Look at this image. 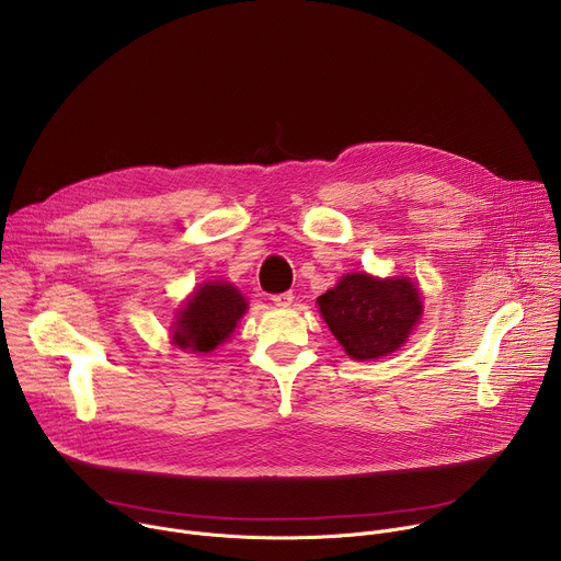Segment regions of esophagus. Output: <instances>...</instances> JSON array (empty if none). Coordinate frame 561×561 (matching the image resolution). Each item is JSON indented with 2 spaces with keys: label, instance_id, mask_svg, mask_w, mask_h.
<instances>
[{
  "label": "esophagus",
  "instance_id": "34e87169",
  "mask_svg": "<svg viewBox=\"0 0 561 561\" xmlns=\"http://www.w3.org/2000/svg\"><path fill=\"white\" fill-rule=\"evenodd\" d=\"M271 299H273V304H275V306H282V308H286V306H290V304H293L295 295H293L290 290H286V293H277V295H273Z\"/></svg>",
  "mask_w": 561,
  "mask_h": 561
}]
</instances>
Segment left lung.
<instances>
[{"instance_id":"left-lung-1","label":"left lung","mask_w":561,"mask_h":561,"mask_svg":"<svg viewBox=\"0 0 561 561\" xmlns=\"http://www.w3.org/2000/svg\"><path fill=\"white\" fill-rule=\"evenodd\" d=\"M319 312L353 359H379L402 346L417 327L424 304L409 277L351 273L317 297Z\"/></svg>"}]
</instances>
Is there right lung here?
Wrapping results in <instances>:
<instances>
[{
  "label": "right lung",
  "instance_id": "1",
  "mask_svg": "<svg viewBox=\"0 0 561 561\" xmlns=\"http://www.w3.org/2000/svg\"><path fill=\"white\" fill-rule=\"evenodd\" d=\"M247 308L249 301L232 284L206 282L178 310L173 342L191 353H210L232 335Z\"/></svg>",
  "mask_w": 561,
  "mask_h": 561
}]
</instances>
